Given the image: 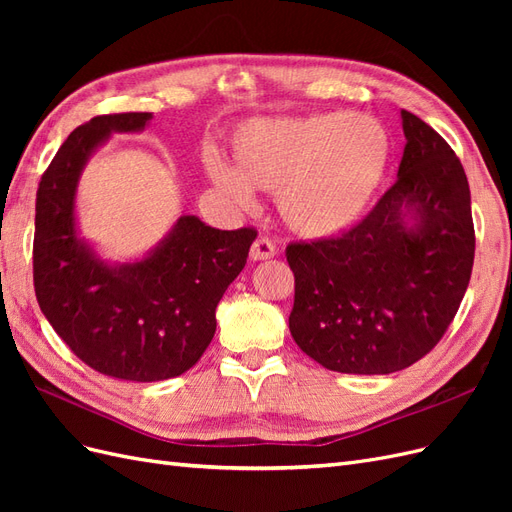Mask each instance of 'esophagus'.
Listing matches in <instances>:
<instances>
[{
    "label": "esophagus",
    "mask_w": 512,
    "mask_h": 512,
    "mask_svg": "<svg viewBox=\"0 0 512 512\" xmlns=\"http://www.w3.org/2000/svg\"><path fill=\"white\" fill-rule=\"evenodd\" d=\"M277 254L275 245L271 239L267 237H258L254 243H252V250H250V258L252 260H269Z\"/></svg>",
    "instance_id": "esophagus-1"
}]
</instances>
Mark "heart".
<instances>
[{"label":"heart","instance_id":"1","mask_svg":"<svg viewBox=\"0 0 512 512\" xmlns=\"http://www.w3.org/2000/svg\"><path fill=\"white\" fill-rule=\"evenodd\" d=\"M232 166L207 173L237 207L277 192L284 224L307 239L342 235L374 200L391 158L389 132L367 115L314 113L243 121L230 134Z\"/></svg>","mask_w":512,"mask_h":512}]
</instances>
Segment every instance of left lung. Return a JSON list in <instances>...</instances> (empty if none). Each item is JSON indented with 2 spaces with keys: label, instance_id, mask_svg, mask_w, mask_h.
<instances>
[{
  "label": "left lung",
  "instance_id": "8db88e82",
  "mask_svg": "<svg viewBox=\"0 0 512 512\" xmlns=\"http://www.w3.org/2000/svg\"><path fill=\"white\" fill-rule=\"evenodd\" d=\"M397 181L342 237L290 243L288 327L316 363L342 374L406 369L453 322L474 265L470 185L455 151L401 111Z\"/></svg>",
  "mask_w": 512,
  "mask_h": 512
}]
</instances>
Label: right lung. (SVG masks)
I'll use <instances>...</instances> for the list:
<instances>
[{
    "label": "right lung",
    "instance_id": "right-lung-1",
    "mask_svg": "<svg viewBox=\"0 0 512 512\" xmlns=\"http://www.w3.org/2000/svg\"><path fill=\"white\" fill-rule=\"evenodd\" d=\"M151 113L89 119L59 147L36 194L34 288L55 333L104 376L158 382L198 363L215 335V307L243 271L254 228L218 230L181 215L153 250L108 262L79 235L76 188L113 132H141Z\"/></svg>",
    "mask_w": 512,
    "mask_h": 512
}]
</instances>
